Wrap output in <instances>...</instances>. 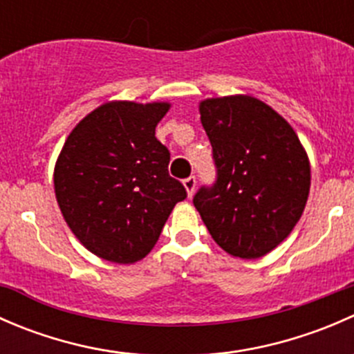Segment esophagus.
Listing matches in <instances>:
<instances>
[{"label": "esophagus", "instance_id": "34e87169", "mask_svg": "<svg viewBox=\"0 0 354 354\" xmlns=\"http://www.w3.org/2000/svg\"><path fill=\"white\" fill-rule=\"evenodd\" d=\"M183 187H185V190H187L188 198H192V197H194V194H195V188H197V178H195V176L187 178V180L183 181Z\"/></svg>", "mask_w": 354, "mask_h": 354}]
</instances>
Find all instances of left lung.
Masks as SVG:
<instances>
[{
    "instance_id": "8db88e82",
    "label": "left lung",
    "mask_w": 354,
    "mask_h": 354,
    "mask_svg": "<svg viewBox=\"0 0 354 354\" xmlns=\"http://www.w3.org/2000/svg\"><path fill=\"white\" fill-rule=\"evenodd\" d=\"M198 111L217 181L200 188L194 205L224 252L260 259L286 240L305 210L308 156L291 124L253 95L203 99Z\"/></svg>"
}]
</instances>
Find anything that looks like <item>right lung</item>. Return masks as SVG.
<instances>
[{
  "mask_svg": "<svg viewBox=\"0 0 354 354\" xmlns=\"http://www.w3.org/2000/svg\"><path fill=\"white\" fill-rule=\"evenodd\" d=\"M169 108V102H104L78 121L56 159L53 181L63 219L99 259H144L174 205L187 197L167 173L169 151L156 138Z\"/></svg>",
  "mask_w": 354,
  "mask_h": 354,
  "instance_id": "obj_1",
  "label": "right lung"
}]
</instances>
